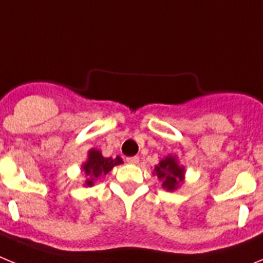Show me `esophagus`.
Here are the masks:
<instances>
[{
	"instance_id": "esophagus-1",
	"label": "esophagus",
	"mask_w": 263,
	"mask_h": 263,
	"mask_svg": "<svg viewBox=\"0 0 263 263\" xmlns=\"http://www.w3.org/2000/svg\"><path fill=\"white\" fill-rule=\"evenodd\" d=\"M126 162L129 164H137L139 162V158L138 157H129V158H126Z\"/></svg>"
}]
</instances>
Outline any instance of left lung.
Returning a JSON list of instances; mask_svg holds the SVG:
<instances>
[{"mask_svg":"<svg viewBox=\"0 0 263 263\" xmlns=\"http://www.w3.org/2000/svg\"><path fill=\"white\" fill-rule=\"evenodd\" d=\"M153 175L157 176L162 183V188L168 192L176 191L184 183L185 168L179 163L176 155L170 154L159 160V163L153 170Z\"/></svg>","mask_w":263,"mask_h":263,"instance_id":"8db88e82","label":"left lung"}]
</instances>
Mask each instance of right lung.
Returning a JSON list of instances; mask_svg holds the SVG:
<instances>
[{
    "label": "right lung",
    "instance_id": "add662e5",
    "mask_svg": "<svg viewBox=\"0 0 263 263\" xmlns=\"http://www.w3.org/2000/svg\"><path fill=\"white\" fill-rule=\"evenodd\" d=\"M121 163H124L121 157L105 158L97 148L88 150L87 160L81 164V171L85 175L84 187H93L99 179L105 176L113 167Z\"/></svg>",
    "mask_w": 263,
    "mask_h": 263
}]
</instances>
